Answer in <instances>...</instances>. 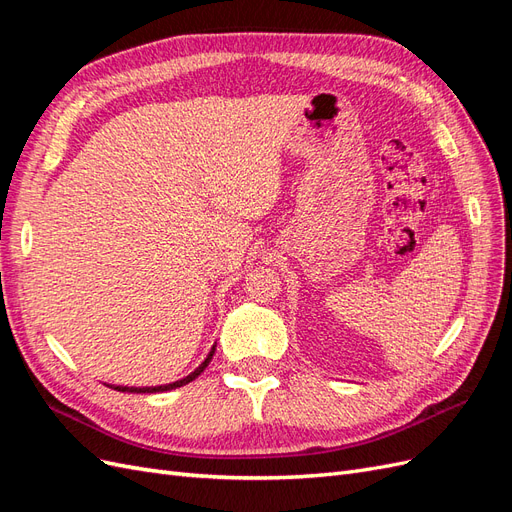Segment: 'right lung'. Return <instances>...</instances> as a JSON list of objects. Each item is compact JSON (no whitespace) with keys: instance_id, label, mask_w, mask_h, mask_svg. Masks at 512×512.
<instances>
[{"instance_id":"1","label":"right lung","mask_w":512,"mask_h":512,"mask_svg":"<svg viewBox=\"0 0 512 512\" xmlns=\"http://www.w3.org/2000/svg\"><path fill=\"white\" fill-rule=\"evenodd\" d=\"M213 352H215V348H211V352H209V356L207 359L200 363L190 376H185L183 380H177V382H173V384H164V386H143V389H136V386H113L115 391H121V393H162V391H170V389H177V386H183V384H188V382H192V380H196L200 374H203L205 371V367L209 365V361L213 359Z\"/></svg>"}]
</instances>
